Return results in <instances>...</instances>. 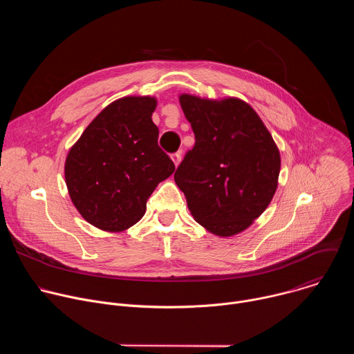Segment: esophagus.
<instances>
[{
	"instance_id": "34e87169",
	"label": "esophagus",
	"mask_w": 354,
	"mask_h": 354,
	"mask_svg": "<svg viewBox=\"0 0 354 354\" xmlns=\"http://www.w3.org/2000/svg\"><path fill=\"white\" fill-rule=\"evenodd\" d=\"M180 158H182V154H180V153H175V154H172V156H171V160H172V162L175 164V167H178V165H179Z\"/></svg>"
}]
</instances>
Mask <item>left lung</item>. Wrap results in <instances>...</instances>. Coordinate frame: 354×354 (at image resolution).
Here are the masks:
<instances>
[{"mask_svg":"<svg viewBox=\"0 0 354 354\" xmlns=\"http://www.w3.org/2000/svg\"><path fill=\"white\" fill-rule=\"evenodd\" d=\"M194 147L175 172L193 218L217 236H232L268 209L280 174V151L245 100L180 93Z\"/></svg>","mask_w":354,"mask_h":354,"instance_id":"obj_1","label":"left lung"}]
</instances>
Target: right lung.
Listing matches in <instances>:
<instances>
[{"label": "right lung", "mask_w": 354, "mask_h": 354, "mask_svg": "<svg viewBox=\"0 0 354 354\" xmlns=\"http://www.w3.org/2000/svg\"><path fill=\"white\" fill-rule=\"evenodd\" d=\"M154 96L109 104L70 148L64 176L73 205L91 225L122 232L145 214L147 198L175 165L158 147Z\"/></svg>", "instance_id": "obj_1"}]
</instances>
